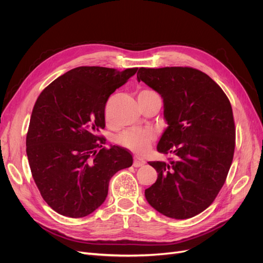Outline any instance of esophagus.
<instances>
[{"label":"esophagus","instance_id":"1","mask_svg":"<svg viewBox=\"0 0 263 263\" xmlns=\"http://www.w3.org/2000/svg\"><path fill=\"white\" fill-rule=\"evenodd\" d=\"M146 162H145V160L142 158H140V157H135V159H134V166H136V168H138V166H141V165H144Z\"/></svg>","mask_w":263,"mask_h":263}]
</instances>
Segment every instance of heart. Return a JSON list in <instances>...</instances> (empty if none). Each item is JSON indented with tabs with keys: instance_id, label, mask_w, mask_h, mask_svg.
Wrapping results in <instances>:
<instances>
[{
	"instance_id": "1",
	"label": "heart",
	"mask_w": 263,
	"mask_h": 263,
	"mask_svg": "<svg viewBox=\"0 0 263 263\" xmlns=\"http://www.w3.org/2000/svg\"><path fill=\"white\" fill-rule=\"evenodd\" d=\"M140 97H159V95L150 90H144L139 93ZM155 138V133L151 129L146 128H134L130 130L124 132L118 137V142L122 146L129 148L135 151L145 150L149 144Z\"/></svg>"
}]
</instances>
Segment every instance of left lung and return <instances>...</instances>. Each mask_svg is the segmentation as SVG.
I'll use <instances>...</instances> for the list:
<instances>
[{
    "label": "left lung",
    "instance_id": "8db88e82",
    "mask_svg": "<svg viewBox=\"0 0 263 263\" xmlns=\"http://www.w3.org/2000/svg\"><path fill=\"white\" fill-rule=\"evenodd\" d=\"M137 80L163 99L168 127L157 150L174 157L169 162H148L158 179L145 191L146 200L166 217H193L214 202L232 165V105L221 87L194 68H140Z\"/></svg>",
    "mask_w": 263,
    "mask_h": 263
}]
</instances>
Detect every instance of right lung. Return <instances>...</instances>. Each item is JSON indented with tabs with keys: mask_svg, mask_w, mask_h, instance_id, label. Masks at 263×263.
Here are the masks:
<instances>
[{
	"mask_svg": "<svg viewBox=\"0 0 263 263\" xmlns=\"http://www.w3.org/2000/svg\"><path fill=\"white\" fill-rule=\"evenodd\" d=\"M138 68L78 67L39 94L31 112L26 154L45 202L63 216H87L105 201L114 174L133 164L122 147H102L109 95Z\"/></svg>",
	"mask_w": 263,
	"mask_h": 263,
	"instance_id": "right-lung-1",
	"label": "right lung"
}]
</instances>
